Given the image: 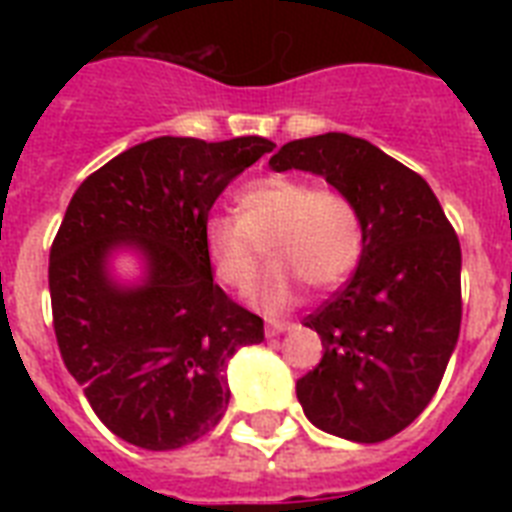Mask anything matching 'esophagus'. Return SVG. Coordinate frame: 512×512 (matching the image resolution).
I'll list each match as a JSON object with an SVG mask.
<instances>
[{
  "instance_id": "1",
  "label": "esophagus",
  "mask_w": 512,
  "mask_h": 512,
  "mask_svg": "<svg viewBox=\"0 0 512 512\" xmlns=\"http://www.w3.org/2000/svg\"><path fill=\"white\" fill-rule=\"evenodd\" d=\"M289 329H295V324H292V321H268L265 335L276 337V335H281V332H289Z\"/></svg>"
}]
</instances>
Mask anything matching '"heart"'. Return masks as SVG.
<instances>
[{"label":"heart","mask_w":512,"mask_h":512,"mask_svg":"<svg viewBox=\"0 0 512 512\" xmlns=\"http://www.w3.org/2000/svg\"><path fill=\"white\" fill-rule=\"evenodd\" d=\"M215 279L233 292H249L268 244L271 271L255 303L287 311L300 281L329 289L350 276L361 257V220L348 193L313 185L297 175H265L236 196V217L212 215L201 231Z\"/></svg>","instance_id":"heart-1"}]
</instances>
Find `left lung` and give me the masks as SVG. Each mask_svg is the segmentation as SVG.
Segmentation results:
<instances>
[{"label":"left lung","mask_w":512,"mask_h":512,"mask_svg":"<svg viewBox=\"0 0 512 512\" xmlns=\"http://www.w3.org/2000/svg\"><path fill=\"white\" fill-rule=\"evenodd\" d=\"M271 170L321 175L361 220L356 273L305 319L324 356L297 380L305 417L332 436L380 444L436 396L460 337L462 252L417 172L345 132L292 140Z\"/></svg>","instance_id":"1"}]
</instances>
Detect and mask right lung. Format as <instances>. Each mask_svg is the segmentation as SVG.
I'll use <instances>...</instances> for the list:
<instances>
[{"instance_id":"add662e5","label":"right lung","mask_w":512,"mask_h":512,"mask_svg":"<svg viewBox=\"0 0 512 512\" xmlns=\"http://www.w3.org/2000/svg\"><path fill=\"white\" fill-rule=\"evenodd\" d=\"M273 143L154 138L92 172L50 249L52 327L60 356L111 433L140 449L193 444L228 409V358L263 342V319L212 281L204 223L233 177ZM116 248L147 271L124 288Z\"/></svg>"}]
</instances>
